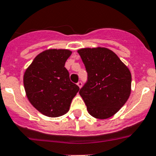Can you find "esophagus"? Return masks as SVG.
<instances>
[{"label":"esophagus","mask_w":156,"mask_h":156,"mask_svg":"<svg viewBox=\"0 0 156 156\" xmlns=\"http://www.w3.org/2000/svg\"><path fill=\"white\" fill-rule=\"evenodd\" d=\"M77 85H78V87H79L80 88H81V86H82V82L81 81H79L78 83H77Z\"/></svg>","instance_id":"obj_1"}]
</instances>
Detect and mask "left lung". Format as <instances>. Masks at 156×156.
Masks as SVG:
<instances>
[{"mask_svg": "<svg viewBox=\"0 0 156 156\" xmlns=\"http://www.w3.org/2000/svg\"><path fill=\"white\" fill-rule=\"evenodd\" d=\"M88 72V82L80 90L87 110L98 119L113 116L127 101L131 73L111 50L105 47L77 51Z\"/></svg>", "mask_w": 156, "mask_h": 156, "instance_id": "1", "label": "left lung"}]
</instances>
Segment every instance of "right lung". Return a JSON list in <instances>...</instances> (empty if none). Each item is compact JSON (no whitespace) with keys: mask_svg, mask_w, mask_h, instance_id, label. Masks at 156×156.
Masks as SVG:
<instances>
[{"mask_svg":"<svg viewBox=\"0 0 156 156\" xmlns=\"http://www.w3.org/2000/svg\"><path fill=\"white\" fill-rule=\"evenodd\" d=\"M72 51L48 49L34 58L23 76L26 94L30 104L43 115L57 118L68 113L80 88L72 83L64 67Z\"/></svg>","mask_w":156,"mask_h":156,"instance_id":"right-lung-1","label":"right lung"}]
</instances>
